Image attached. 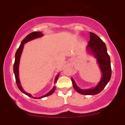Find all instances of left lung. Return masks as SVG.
Here are the masks:
<instances>
[{
  "instance_id": "8db88e82",
  "label": "left lung",
  "mask_w": 125,
  "mask_h": 125,
  "mask_svg": "<svg viewBox=\"0 0 125 125\" xmlns=\"http://www.w3.org/2000/svg\"><path fill=\"white\" fill-rule=\"evenodd\" d=\"M89 33L90 41L87 46V50L96 58L102 76L96 86L87 89H81L76 85L73 79L72 78L71 80L73 86L78 93L85 95H94L100 93L109 82L112 75V69L110 56L107 52L105 43L94 33L90 32Z\"/></svg>"
}]
</instances>
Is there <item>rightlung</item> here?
I'll use <instances>...</instances> for the list:
<instances>
[{
  "label": "right lung",
  "instance_id": "obj_1",
  "mask_svg": "<svg viewBox=\"0 0 125 125\" xmlns=\"http://www.w3.org/2000/svg\"><path fill=\"white\" fill-rule=\"evenodd\" d=\"M43 33H42L41 31H34V32H31L30 34H29L28 36L25 37V39H23L22 41H21V45L19 46V48L17 50L15 54V63H14L13 64V72L14 73H15V79H16V82L17 86H18V88L19 89V90H21V92L23 94H26L28 95V96L31 97V98H34V99H41L43 98V97L48 96L51 95L54 92V90H55L56 87L54 86L53 87V89H52L51 91L49 92L48 94H46L45 95H43V96L41 97H33L31 95V94H28V93L26 92L23 89L22 87L21 86V82H20V80H19V62H20V59H21V54L22 53V51L24 47V44L28 42L31 41V40H33L35 39L38 38H41V37L43 36ZM59 76V74H58V75L56 76V77L55 79H54V83L56 82L57 81L58 79V77Z\"/></svg>",
  "mask_w": 125,
  "mask_h": 125
}]
</instances>
